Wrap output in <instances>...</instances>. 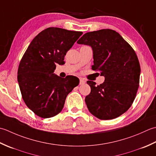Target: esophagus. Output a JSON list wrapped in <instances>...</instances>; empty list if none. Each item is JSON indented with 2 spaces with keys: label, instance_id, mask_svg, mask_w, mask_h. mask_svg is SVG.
<instances>
[{
  "label": "esophagus",
  "instance_id": "1",
  "mask_svg": "<svg viewBox=\"0 0 156 156\" xmlns=\"http://www.w3.org/2000/svg\"><path fill=\"white\" fill-rule=\"evenodd\" d=\"M79 80H80V81H79V84L80 85H83L85 83V80H84L83 78H80L79 79Z\"/></svg>",
  "mask_w": 156,
  "mask_h": 156
}]
</instances>
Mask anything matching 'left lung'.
Wrapping results in <instances>:
<instances>
[{"mask_svg": "<svg viewBox=\"0 0 156 156\" xmlns=\"http://www.w3.org/2000/svg\"><path fill=\"white\" fill-rule=\"evenodd\" d=\"M77 44L91 47V69L105 77L100 85L87 81L91 87L85 100L89 111L101 120L122 115L131 107L139 87L141 68L135 50L118 32L110 29L85 34Z\"/></svg>", "mask_w": 156, "mask_h": 156, "instance_id": "obj_1", "label": "left lung"}]
</instances>
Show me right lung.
<instances>
[{"instance_id":"obj_1","label":"right lung","mask_w":156,"mask_h":156,"mask_svg":"<svg viewBox=\"0 0 156 156\" xmlns=\"http://www.w3.org/2000/svg\"><path fill=\"white\" fill-rule=\"evenodd\" d=\"M81 31L48 27L31 41L19 65L17 81L25 104L38 116L48 119L61 112L66 98L79 80L54 73L56 65L65 64V56Z\"/></svg>"}]
</instances>
